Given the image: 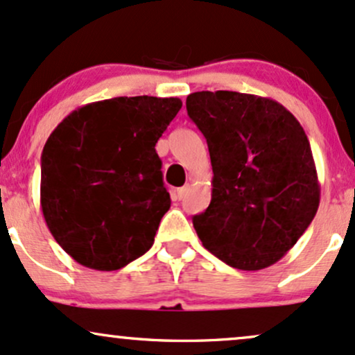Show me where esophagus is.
I'll return each mask as SVG.
<instances>
[{
	"label": "esophagus",
	"mask_w": 355,
	"mask_h": 355,
	"mask_svg": "<svg viewBox=\"0 0 355 355\" xmlns=\"http://www.w3.org/2000/svg\"><path fill=\"white\" fill-rule=\"evenodd\" d=\"M187 193H189V186H182V187H179V189L176 191V198L179 199V201H181V199H184V198H186Z\"/></svg>",
	"instance_id": "34e87169"
}]
</instances>
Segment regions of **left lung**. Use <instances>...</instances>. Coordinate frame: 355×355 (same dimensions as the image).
Instances as JSON below:
<instances>
[{
	"label": "left lung",
	"mask_w": 355,
	"mask_h": 355,
	"mask_svg": "<svg viewBox=\"0 0 355 355\" xmlns=\"http://www.w3.org/2000/svg\"><path fill=\"white\" fill-rule=\"evenodd\" d=\"M186 110L206 137L214 174L209 207L193 218L202 245L241 270L276 264L319 207L302 126L274 99L236 91H198Z\"/></svg>",
	"instance_id": "8db88e82"
}]
</instances>
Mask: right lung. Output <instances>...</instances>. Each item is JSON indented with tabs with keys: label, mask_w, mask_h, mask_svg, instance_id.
Returning a JSON list of instances; mask_svg holds the SVG:
<instances>
[{
	"label": "right lung",
	"mask_w": 355,
	"mask_h": 355,
	"mask_svg": "<svg viewBox=\"0 0 355 355\" xmlns=\"http://www.w3.org/2000/svg\"><path fill=\"white\" fill-rule=\"evenodd\" d=\"M179 98L121 96L85 104L41 154V209L56 243L86 268L116 270L151 249L171 207L157 139Z\"/></svg>",
	"instance_id": "1"
}]
</instances>
